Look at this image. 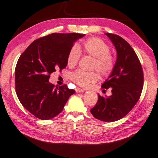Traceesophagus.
I'll use <instances>...</instances> for the list:
<instances>
[{"label":"esophagus","instance_id":"1","mask_svg":"<svg viewBox=\"0 0 158 158\" xmlns=\"http://www.w3.org/2000/svg\"><path fill=\"white\" fill-rule=\"evenodd\" d=\"M75 91L77 93H82L84 91V89H81V88H79V87H77L75 89Z\"/></svg>","mask_w":158,"mask_h":158}]
</instances>
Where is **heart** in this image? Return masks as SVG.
<instances>
[{
  "label": "heart",
  "mask_w": 158,
  "mask_h": 158,
  "mask_svg": "<svg viewBox=\"0 0 158 158\" xmlns=\"http://www.w3.org/2000/svg\"><path fill=\"white\" fill-rule=\"evenodd\" d=\"M94 57L93 69H96L102 75H108L114 67L113 58L110 54V47L100 38L92 37L86 40L78 46H73L67 55V64L73 67L80 59V51ZM71 78L78 85L87 87L95 83L98 79L96 72H85L78 70L71 74Z\"/></svg>",
  "instance_id": "obj_1"
}]
</instances>
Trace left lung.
<instances>
[{
	"mask_svg": "<svg viewBox=\"0 0 158 158\" xmlns=\"http://www.w3.org/2000/svg\"><path fill=\"white\" fill-rule=\"evenodd\" d=\"M114 46L116 60L102 88H112L110 96L98 94L96 106L91 109L95 118L104 122H114L125 116L137 104L143 86L141 62L129 43L120 36L105 34Z\"/></svg>",
	"mask_w": 158,
	"mask_h": 158,
	"instance_id": "8db88e82",
	"label": "left lung"
}]
</instances>
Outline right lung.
<instances>
[{
    "label": "right lung",
    "instance_id": "add662e5",
    "mask_svg": "<svg viewBox=\"0 0 158 158\" xmlns=\"http://www.w3.org/2000/svg\"><path fill=\"white\" fill-rule=\"evenodd\" d=\"M85 35L54 33L35 40L20 56L15 71L16 94L23 107L37 118L56 116L75 93L67 85L54 86L49 82L50 75L67 67L69 52Z\"/></svg>",
    "mask_w": 158,
    "mask_h": 158
}]
</instances>
